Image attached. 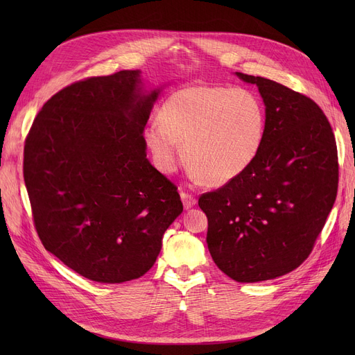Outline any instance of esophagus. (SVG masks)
<instances>
[{"instance_id": "34e87169", "label": "esophagus", "mask_w": 355, "mask_h": 355, "mask_svg": "<svg viewBox=\"0 0 355 355\" xmlns=\"http://www.w3.org/2000/svg\"><path fill=\"white\" fill-rule=\"evenodd\" d=\"M181 200H182V204H184V209L185 210L191 209L193 206H196V202H197L196 197L193 194L187 193V191H181Z\"/></svg>"}]
</instances>
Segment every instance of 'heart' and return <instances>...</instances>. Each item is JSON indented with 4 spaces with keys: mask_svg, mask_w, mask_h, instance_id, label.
Instances as JSON below:
<instances>
[{
    "mask_svg": "<svg viewBox=\"0 0 355 355\" xmlns=\"http://www.w3.org/2000/svg\"><path fill=\"white\" fill-rule=\"evenodd\" d=\"M266 106L245 87L191 85L175 90L159 107L158 122L145 128L155 165L174 171L181 157L209 185H225L243 174L262 149Z\"/></svg>",
    "mask_w": 355,
    "mask_h": 355,
    "instance_id": "1",
    "label": "heart"
}]
</instances>
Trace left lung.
Returning <instances> with one entry per match:
<instances>
[{
  "mask_svg": "<svg viewBox=\"0 0 355 355\" xmlns=\"http://www.w3.org/2000/svg\"><path fill=\"white\" fill-rule=\"evenodd\" d=\"M256 85L268 115L265 141L248 170L200 196L207 246L236 282H262L296 269L311 254L338 190L332 128L311 98L281 83L236 73Z\"/></svg>",
  "mask_w": 355,
  "mask_h": 355,
  "instance_id": "8db88e82",
  "label": "left lung"
}]
</instances>
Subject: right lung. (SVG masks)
Wrapping results in <instances>:
<instances>
[{"label": "right lung", "instance_id": "1", "mask_svg": "<svg viewBox=\"0 0 355 355\" xmlns=\"http://www.w3.org/2000/svg\"><path fill=\"white\" fill-rule=\"evenodd\" d=\"M139 70L87 78L53 95L24 145L23 173L46 250L79 275L122 284L155 263L181 214L175 185L149 164L144 128L159 89Z\"/></svg>", "mask_w": 355, "mask_h": 355}]
</instances>
